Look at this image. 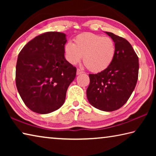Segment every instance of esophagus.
Masks as SVG:
<instances>
[{"mask_svg": "<svg viewBox=\"0 0 156 156\" xmlns=\"http://www.w3.org/2000/svg\"><path fill=\"white\" fill-rule=\"evenodd\" d=\"M83 72L80 69H77V72H76V73H77V75H80L81 74V73H83Z\"/></svg>", "mask_w": 156, "mask_h": 156, "instance_id": "obj_1", "label": "esophagus"}]
</instances>
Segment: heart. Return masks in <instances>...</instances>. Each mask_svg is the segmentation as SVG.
<instances>
[{"label":"heart","instance_id":"heart-1","mask_svg":"<svg viewBox=\"0 0 156 156\" xmlns=\"http://www.w3.org/2000/svg\"><path fill=\"white\" fill-rule=\"evenodd\" d=\"M66 58L72 65H77L83 58L84 65L92 72H104L114 59L116 47L115 42L108 36L92 33L79 34L74 38V44H65Z\"/></svg>","mask_w":156,"mask_h":156}]
</instances>
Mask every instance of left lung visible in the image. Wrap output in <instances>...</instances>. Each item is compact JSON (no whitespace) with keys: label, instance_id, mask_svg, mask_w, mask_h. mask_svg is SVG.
Instances as JSON below:
<instances>
[{"label":"left lung","instance_id":"1","mask_svg":"<svg viewBox=\"0 0 156 156\" xmlns=\"http://www.w3.org/2000/svg\"><path fill=\"white\" fill-rule=\"evenodd\" d=\"M115 42L113 62L104 72L89 74L87 97L92 106L104 112L122 107L130 98L138 78V57L131 44L122 37L105 31Z\"/></svg>","mask_w":156,"mask_h":156}]
</instances>
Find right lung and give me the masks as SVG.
Instances as JSON below:
<instances>
[{"label": "right lung", "mask_w": 156, "mask_h": 156, "mask_svg": "<svg viewBox=\"0 0 156 156\" xmlns=\"http://www.w3.org/2000/svg\"><path fill=\"white\" fill-rule=\"evenodd\" d=\"M66 34L49 31L25 44L18 56L16 84L26 106L47 114L64 104L76 68L65 58Z\"/></svg>", "instance_id": "add662e5"}]
</instances>
